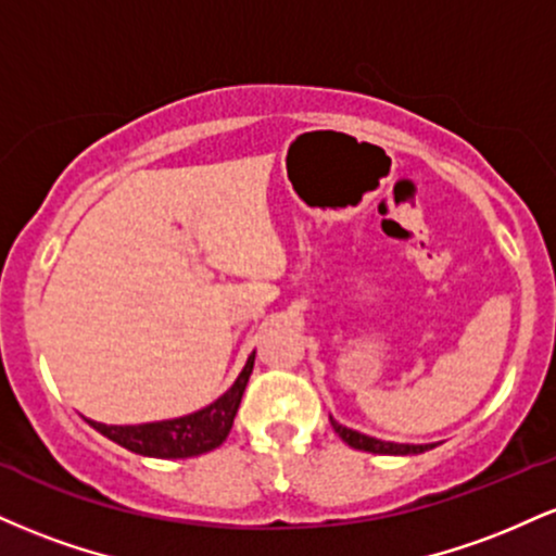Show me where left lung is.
Masks as SVG:
<instances>
[{
  "label": "left lung",
  "instance_id": "8db88e82",
  "mask_svg": "<svg viewBox=\"0 0 556 556\" xmlns=\"http://www.w3.org/2000/svg\"><path fill=\"white\" fill-rule=\"evenodd\" d=\"M331 429L340 433V439L344 444H350L353 450H363V452H374V455H420V452H429L437 444H397V442H381V439L368 437V433L353 431L348 426L337 424L334 418L329 416Z\"/></svg>",
  "mask_w": 556,
  "mask_h": 556
}]
</instances>
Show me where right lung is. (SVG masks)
I'll list each match as a JSON object with an SVG mask.
<instances>
[{"mask_svg": "<svg viewBox=\"0 0 556 556\" xmlns=\"http://www.w3.org/2000/svg\"><path fill=\"white\" fill-rule=\"evenodd\" d=\"M253 361H256V350L248 355L235 384L219 400H214L212 405L201 407V410L190 413V416L138 426H106L96 424V420H88V424L99 433H104L106 439H112L114 444L143 457L180 460V457H195L203 455V452H212L229 437L235 416H238L242 392H245L248 379L253 374Z\"/></svg>", "mask_w": 556, "mask_h": 556, "instance_id": "1", "label": "right lung"}]
</instances>
